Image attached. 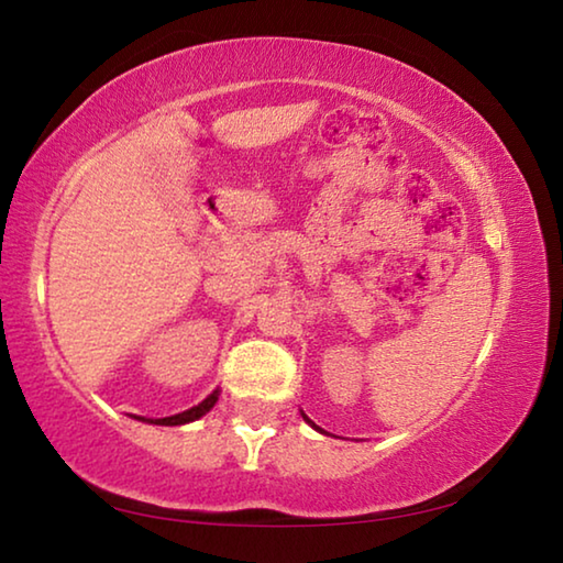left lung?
<instances>
[{"label":"left lung","mask_w":563,"mask_h":563,"mask_svg":"<svg viewBox=\"0 0 563 563\" xmlns=\"http://www.w3.org/2000/svg\"><path fill=\"white\" fill-rule=\"evenodd\" d=\"M300 415H302V412H300ZM302 419H305V422H308L310 427H316V430H318V432H325V430H320V427H318L316 422H312V419H308V417H305V415H302Z\"/></svg>","instance_id":"1"}]
</instances>
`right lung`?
<instances>
[{"instance_id": "right-lung-1", "label": "right lung", "mask_w": 563, "mask_h": 563, "mask_svg": "<svg viewBox=\"0 0 563 563\" xmlns=\"http://www.w3.org/2000/svg\"><path fill=\"white\" fill-rule=\"evenodd\" d=\"M218 395H221V389H213L211 395H208L201 405L186 409V412H178V415H170V417H161V419H146V417H136L141 422H151V424H161V427H178V424H188V422H196V419H201L206 412H211L213 405L218 402Z\"/></svg>"}]
</instances>
